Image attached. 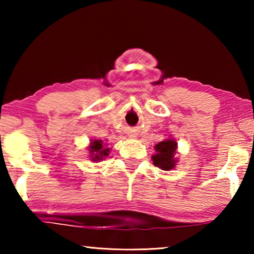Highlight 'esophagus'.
<instances>
[{
    "label": "esophagus",
    "mask_w": 254,
    "mask_h": 254,
    "mask_svg": "<svg viewBox=\"0 0 254 254\" xmlns=\"http://www.w3.org/2000/svg\"><path fill=\"white\" fill-rule=\"evenodd\" d=\"M128 136H130V137H135L136 136V133H128Z\"/></svg>",
    "instance_id": "obj_1"
}]
</instances>
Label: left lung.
Instances as JSON below:
<instances>
[{"label": "left lung", "mask_w": 254, "mask_h": 254, "mask_svg": "<svg viewBox=\"0 0 254 254\" xmlns=\"http://www.w3.org/2000/svg\"><path fill=\"white\" fill-rule=\"evenodd\" d=\"M154 150L156 152L151 157L154 166L166 171L176 168L177 162L179 161L178 158L176 157L178 143L174 137H168V139L157 143L154 145Z\"/></svg>", "instance_id": "obj_1"}]
</instances>
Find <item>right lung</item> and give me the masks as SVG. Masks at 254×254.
Returning a JSON list of instances; mask_svg holds the SVG:
<instances>
[{
	"instance_id": "obj_1",
	"label": "right lung",
	"mask_w": 254,
	"mask_h": 254,
	"mask_svg": "<svg viewBox=\"0 0 254 254\" xmlns=\"http://www.w3.org/2000/svg\"><path fill=\"white\" fill-rule=\"evenodd\" d=\"M109 144L103 142L100 139H93L89 141V145L87 147L88 150V158L93 162H100L104 160L111 152V149L107 148Z\"/></svg>"
}]
</instances>
